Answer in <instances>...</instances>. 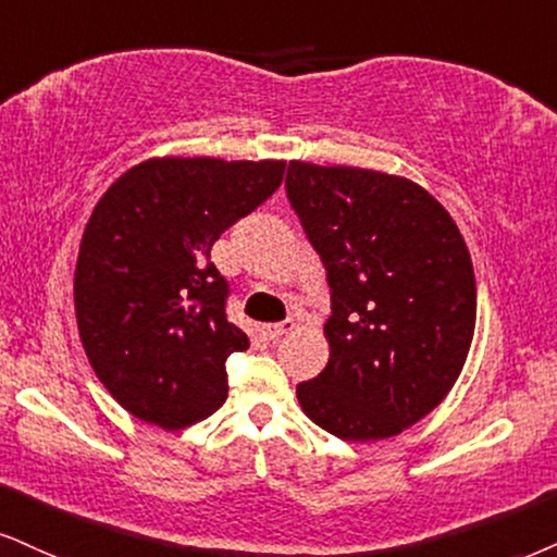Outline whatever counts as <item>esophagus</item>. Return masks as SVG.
I'll return each instance as SVG.
<instances>
[{
    "label": "esophagus",
    "instance_id": "esophagus-1",
    "mask_svg": "<svg viewBox=\"0 0 557 557\" xmlns=\"http://www.w3.org/2000/svg\"><path fill=\"white\" fill-rule=\"evenodd\" d=\"M294 331V322L284 320V322H271V325H263V335L268 341H278L281 335L292 333Z\"/></svg>",
    "mask_w": 557,
    "mask_h": 557
}]
</instances>
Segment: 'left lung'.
Wrapping results in <instances>:
<instances>
[{"instance_id":"8db88e82","label":"left lung","mask_w":557,"mask_h":557,"mask_svg":"<svg viewBox=\"0 0 557 557\" xmlns=\"http://www.w3.org/2000/svg\"><path fill=\"white\" fill-rule=\"evenodd\" d=\"M286 196L331 284L327 367L297 384L301 410L343 442H376L455 387L475 333V273L429 190L363 168L289 162Z\"/></svg>"}]
</instances>
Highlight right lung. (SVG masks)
Wrapping results in <instances>:
<instances>
[{
  "label": "right lung",
  "mask_w": 557,
  "mask_h": 557,
  "mask_svg": "<svg viewBox=\"0 0 557 557\" xmlns=\"http://www.w3.org/2000/svg\"><path fill=\"white\" fill-rule=\"evenodd\" d=\"M284 160L154 157L102 194L74 271V312L121 408L177 431L226 400V359L250 348L226 320L211 247L284 181Z\"/></svg>",
  "instance_id": "add662e5"
}]
</instances>
